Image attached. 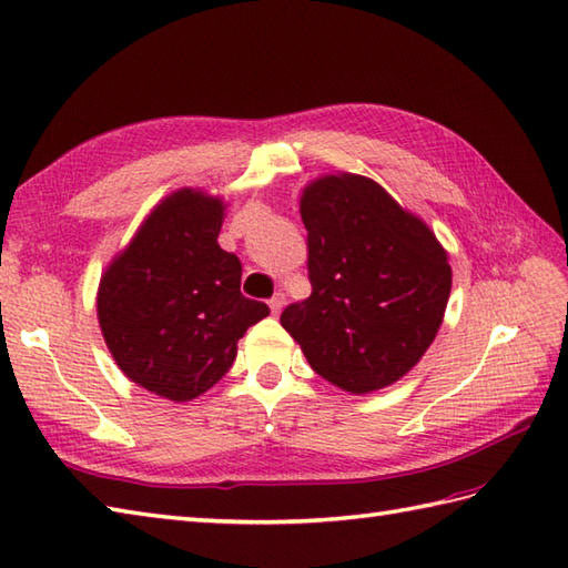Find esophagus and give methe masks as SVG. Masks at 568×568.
I'll return each mask as SVG.
<instances>
[{"label":"esophagus","instance_id":"1","mask_svg":"<svg viewBox=\"0 0 568 568\" xmlns=\"http://www.w3.org/2000/svg\"><path fill=\"white\" fill-rule=\"evenodd\" d=\"M268 305H271V310H273V315H277V312H281L283 305H285V293H275V295L268 300Z\"/></svg>","mask_w":568,"mask_h":568}]
</instances>
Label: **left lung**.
<instances>
[{
  "instance_id": "8db88e82",
  "label": "left lung",
  "mask_w": 568,
  "mask_h": 568,
  "mask_svg": "<svg viewBox=\"0 0 568 568\" xmlns=\"http://www.w3.org/2000/svg\"><path fill=\"white\" fill-rule=\"evenodd\" d=\"M312 295L281 324L310 366L348 393L403 378L444 320L452 268L437 236L364 175H327L300 202Z\"/></svg>"
}]
</instances>
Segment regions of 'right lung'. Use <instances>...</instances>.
Returning a JSON list of instances; mask_svg holds the SVG:
<instances>
[{
	"instance_id": "1",
	"label": "right lung",
	"mask_w": 568,
	"mask_h": 568,
	"mask_svg": "<svg viewBox=\"0 0 568 568\" xmlns=\"http://www.w3.org/2000/svg\"><path fill=\"white\" fill-rule=\"evenodd\" d=\"M222 214L220 200L173 192L100 283L98 317L116 366L175 403L222 381L236 342L271 315L241 295V261L216 244Z\"/></svg>"
}]
</instances>
